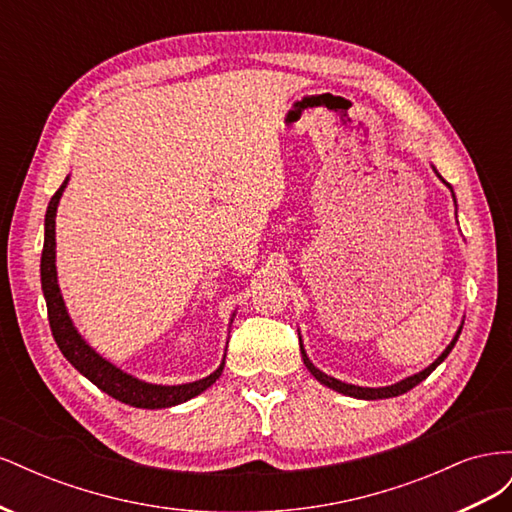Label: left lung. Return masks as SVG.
<instances>
[{
	"instance_id": "1",
	"label": "left lung",
	"mask_w": 512,
	"mask_h": 512,
	"mask_svg": "<svg viewBox=\"0 0 512 512\" xmlns=\"http://www.w3.org/2000/svg\"><path fill=\"white\" fill-rule=\"evenodd\" d=\"M440 177V175H438ZM442 179V177H440ZM444 181V179H442ZM446 183V181H444ZM448 188H451V183H446ZM451 192H453V188H451ZM453 198H455V194H453ZM461 329H463V324L459 327V331H457V335L453 337V342L446 346V350L438 356L436 361H433L427 369H423V371H418V374H414V376H410V378H406V380H401V382H397V384H391V386H380V389H369V386H354V384H346V382H342V380H335V378H331V376H327V374H322V371L318 369V367H314V363L307 359V354H305V348H303V344H301V337H299V346H301V356H303V363H305V367L309 369V374H312L320 384H324V386H329V389H333V391H337V393H344V395H348V397H356V399H389V397H397V395H404V393H408L410 389H414L416 384H421L433 369H436L448 354H451V350H453V346L457 344V339H459V335H461Z\"/></svg>"
}]
</instances>
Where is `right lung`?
<instances>
[{
    "mask_svg": "<svg viewBox=\"0 0 512 512\" xmlns=\"http://www.w3.org/2000/svg\"><path fill=\"white\" fill-rule=\"evenodd\" d=\"M66 183L68 179L61 183V188L51 198L49 209H46L44 247H42V260H40V280H42V292L46 299V312H49V324L61 354H64L87 380L94 382L100 391L119 399L121 404H128L134 408H147V410L170 408L207 391L209 386L222 376L224 361L211 376L190 384H177V386L149 384L126 374V371H121L113 363L102 359V356L79 335V331L74 329V324L68 316V309L64 305V299H61V292L57 286V269H55V215H57V205H59L61 194H64Z\"/></svg>",
    "mask_w": 512,
    "mask_h": 512,
    "instance_id": "right-lung-1",
    "label": "right lung"
}]
</instances>
